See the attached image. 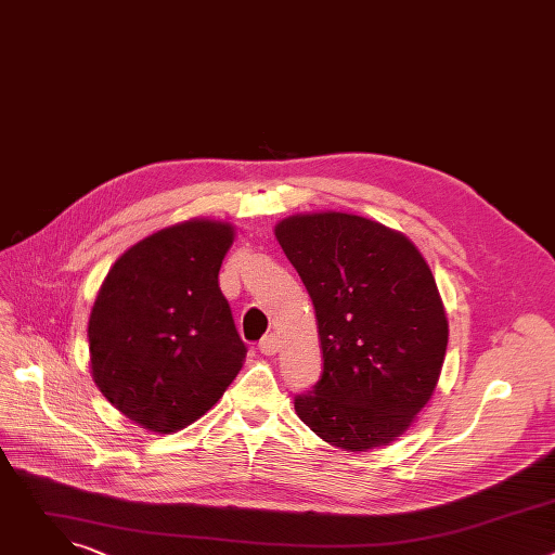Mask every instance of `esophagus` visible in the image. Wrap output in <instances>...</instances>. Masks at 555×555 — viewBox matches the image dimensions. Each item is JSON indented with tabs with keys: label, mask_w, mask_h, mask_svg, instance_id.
I'll return each instance as SVG.
<instances>
[{
	"label": "esophagus",
	"mask_w": 555,
	"mask_h": 555,
	"mask_svg": "<svg viewBox=\"0 0 555 555\" xmlns=\"http://www.w3.org/2000/svg\"><path fill=\"white\" fill-rule=\"evenodd\" d=\"M279 347H281V340L276 338V334H270V336H266V338L259 343V351H261L263 356H274V353L279 351Z\"/></svg>",
	"instance_id": "1"
}]
</instances>
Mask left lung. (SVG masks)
<instances>
[{
    "instance_id": "left-lung-1",
    "label": "left lung",
    "mask_w": 555,
    "mask_h": 555,
    "mask_svg": "<svg viewBox=\"0 0 555 555\" xmlns=\"http://www.w3.org/2000/svg\"><path fill=\"white\" fill-rule=\"evenodd\" d=\"M274 236L313 302L323 375L296 415L330 446L402 437L433 398L448 319L430 266L400 230L353 212H300Z\"/></svg>"
}]
</instances>
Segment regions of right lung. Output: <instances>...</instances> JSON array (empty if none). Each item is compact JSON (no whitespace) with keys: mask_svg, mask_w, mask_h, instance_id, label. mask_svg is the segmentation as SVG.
Returning <instances> with one entry per match:
<instances>
[{"mask_svg":"<svg viewBox=\"0 0 555 555\" xmlns=\"http://www.w3.org/2000/svg\"><path fill=\"white\" fill-rule=\"evenodd\" d=\"M234 225L195 217L157 230L109 268L90 311V366L107 402L157 435L206 415L246 345L219 289Z\"/></svg>","mask_w":555,"mask_h":555,"instance_id":"right-lung-1","label":"right lung"}]
</instances>
